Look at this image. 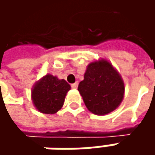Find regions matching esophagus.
Segmentation results:
<instances>
[{
  "label": "esophagus",
  "instance_id": "34e87169",
  "mask_svg": "<svg viewBox=\"0 0 155 155\" xmlns=\"http://www.w3.org/2000/svg\"><path fill=\"white\" fill-rule=\"evenodd\" d=\"M78 82H76L75 84H71V88H72V89H75V90L78 89Z\"/></svg>",
  "mask_w": 155,
  "mask_h": 155
}]
</instances>
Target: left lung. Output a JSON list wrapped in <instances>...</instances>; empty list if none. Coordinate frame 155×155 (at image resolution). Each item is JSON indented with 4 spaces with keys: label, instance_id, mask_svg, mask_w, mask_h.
<instances>
[{
    "label": "left lung",
    "instance_id": "1",
    "mask_svg": "<svg viewBox=\"0 0 155 155\" xmlns=\"http://www.w3.org/2000/svg\"><path fill=\"white\" fill-rule=\"evenodd\" d=\"M78 90L88 110L95 115L104 116L122 104L125 84L113 64L106 58H99L88 64Z\"/></svg>",
    "mask_w": 155,
    "mask_h": 155
}]
</instances>
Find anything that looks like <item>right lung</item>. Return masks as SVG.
<instances>
[{"instance_id": "1", "label": "right lung", "mask_w": 155, "mask_h": 155, "mask_svg": "<svg viewBox=\"0 0 155 155\" xmlns=\"http://www.w3.org/2000/svg\"><path fill=\"white\" fill-rule=\"evenodd\" d=\"M71 85L64 79L48 74L37 81L31 90L33 106L40 113L52 115L61 110Z\"/></svg>"}]
</instances>
